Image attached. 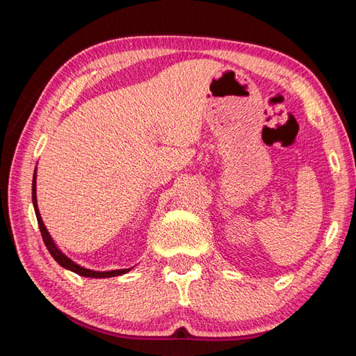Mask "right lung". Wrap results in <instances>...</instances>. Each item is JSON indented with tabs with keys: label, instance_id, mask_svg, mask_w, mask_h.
<instances>
[{
	"label": "right lung",
	"instance_id": "right-lung-1",
	"mask_svg": "<svg viewBox=\"0 0 356 356\" xmlns=\"http://www.w3.org/2000/svg\"><path fill=\"white\" fill-rule=\"evenodd\" d=\"M32 202H33V208H35V214H36V220L38 225H40V231L45 246H47L50 255L58 261L59 266L65 268L67 270H72L74 274H78L81 277H88V278H110V277H118V275H124L127 272H130L133 268L128 269H115V270H93V269H87L81 264L74 263L72 259H69L61 249L58 248V245L55 243V240L51 238L50 232L45 228V225L42 222V217L40 214V209H38V202H36V170L33 172V182H32Z\"/></svg>",
	"mask_w": 356,
	"mask_h": 356
}]
</instances>
